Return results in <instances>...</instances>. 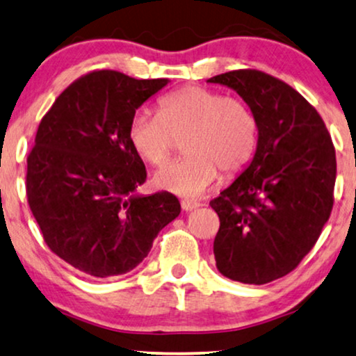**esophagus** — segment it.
Returning a JSON list of instances; mask_svg holds the SVG:
<instances>
[{
	"mask_svg": "<svg viewBox=\"0 0 356 356\" xmlns=\"http://www.w3.org/2000/svg\"><path fill=\"white\" fill-rule=\"evenodd\" d=\"M199 206H201V204L199 202H196V201H186V199H184V201H181V207H183V211H193V209H197Z\"/></svg>",
	"mask_w": 356,
	"mask_h": 356,
	"instance_id": "34e87169",
	"label": "esophagus"
}]
</instances>
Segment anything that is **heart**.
Listing matches in <instances>:
<instances>
[{
	"instance_id": "heart-1",
	"label": "heart",
	"mask_w": 356,
	"mask_h": 356,
	"mask_svg": "<svg viewBox=\"0 0 356 356\" xmlns=\"http://www.w3.org/2000/svg\"><path fill=\"white\" fill-rule=\"evenodd\" d=\"M129 140L152 167H160L178 149L188 155L155 175L165 191L197 197L220 177L241 172L254 154L257 124L245 102L223 97L201 86H186L165 95L159 116L136 113L129 123Z\"/></svg>"
}]
</instances>
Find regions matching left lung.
I'll list each match as a JSON object with an SVG mask.
<instances>
[{
	"instance_id": "obj_1",
	"label": "left lung",
	"mask_w": 356,
	"mask_h": 356,
	"mask_svg": "<svg viewBox=\"0 0 356 356\" xmlns=\"http://www.w3.org/2000/svg\"><path fill=\"white\" fill-rule=\"evenodd\" d=\"M209 82L236 90L259 133L250 167L211 201L220 218L217 269L241 284H269L298 267L329 220L337 173L332 138L318 110L274 76L236 70Z\"/></svg>"
}]
</instances>
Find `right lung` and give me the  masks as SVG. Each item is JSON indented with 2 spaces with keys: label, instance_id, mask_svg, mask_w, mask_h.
<instances>
[{
  "label": "right lung",
  "instance_id": "obj_1",
  "mask_svg": "<svg viewBox=\"0 0 356 356\" xmlns=\"http://www.w3.org/2000/svg\"><path fill=\"white\" fill-rule=\"evenodd\" d=\"M168 79L97 70L71 82L38 124L27 157L29 207L43 241L90 277L121 275L179 216L172 193L134 196L147 178L128 131L136 110Z\"/></svg>",
  "mask_w": 356,
  "mask_h": 356
}]
</instances>
